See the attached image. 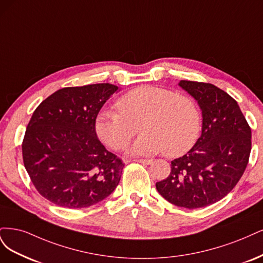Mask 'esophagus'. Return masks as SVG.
Returning <instances> with one entry per match:
<instances>
[{"label":"esophagus","mask_w":263,"mask_h":263,"mask_svg":"<svg viewBox=\"0 0 263 263\" xmlns=\"http://www.w3.org/2000/svg\"><path fill=\"white\" fill-rule=\"evenodd\" d=\"M135 162L144 164V165H151L152 163H153V160L152 159H135Z\"/></svg>","instance_id":"34e87169"}]
</instances>
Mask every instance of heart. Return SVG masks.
I'll list each match as a JSON object with an SVG mask.
<instances>
[{
  "label": "heart",
  "mask_w": 263,
  "mask_h": 263,
  "mask_svg": "<svg viewBox=\"0 0 263 263\" xmlns=\"http://www.w3.org/2000/svg\"><path fill=\"white\" fill-rule=\"evenodd\" d=\"M117 111L101 110L94 120L97 138L108 147L121 151L138 132L143 133L130 153L152 155L164 152L178 157L197 143L202 118L196 100L187 95L152 85L126 91L116 103Z\"/></svg>",
  "instance_id": "1"
}]
</instances>
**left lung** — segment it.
<instances>
[{
  "label": "left lung",
  "instance_id": "left-lung-1",
  "mask_svg": "<svg viewBox=\"0 0 263 263\" xmlns=\"http://www.w3.org/2000/svg\"><path fill=\"white\" fill-rule=\"evenodd\" d=\"M179 85L202 110V134L187 154L173 160L171 174L156 182V189L177 206L204 208L239 181L249 162L251 129L237 101L223 89L193 81Z\"/></svg>",
  "mask_w": 263,
  "mask_h": 263
}]
</instances>
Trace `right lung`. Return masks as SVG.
I'll return each instance as SVG.
<instances>
[{"label":"right lung","mask_w":263,"mask_h":263,"mask_svg":"<svg viewBox=\"0 0 263 263\" xmlns=\"http://www.w3.org/2000/svg\"><path fill=\"white\" fill-rule=\"evenodd\" d=\"M118 86L64 87L36 108L22 144L32 184L55 205L82 209L106 199L124 164L98 140L94 120Z\"/></svg>","instance_id":"obj_1"}]
</instances>
